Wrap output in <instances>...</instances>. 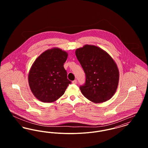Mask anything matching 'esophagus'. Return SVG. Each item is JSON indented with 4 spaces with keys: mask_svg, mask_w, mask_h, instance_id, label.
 I'll list each match as a JSON object with an SVG mask.
<instances>
[{
    "mask_svg": "<svg viewBox=\"0 0 148 148\" xmlns=\"http://www.w3.org/2000/svg\"><path fill=\"white\" fill-rule=\"evenodd\" d=\"M73 84H76L77 83V80H74V81H73V82H72Z\"/></svg>",
    "mask_w": 148,
    "mask_h": 148,
    "instance_id": "obj_1",
    "label": "esophagus"
}]
</instances>
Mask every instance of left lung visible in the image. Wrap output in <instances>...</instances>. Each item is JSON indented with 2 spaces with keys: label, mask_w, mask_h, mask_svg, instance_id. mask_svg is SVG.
Masks as SVG:
<instances>
[{
  "label": "left lung",
  "mask_w": 148,
  "mask_h": 148,
  "mask_svg": "<svg viewBox=\"0 0 148 148\" xmlns=\"http://www.w3.org/2000/svg\"><path fill=\"white\" fill-rule=\"evenodd\" d=\"M75 55L86 75L80 86L86 98L100 103L112 98L116 91L119 71L113 58L105 50L93 45H85L75 50Z\"/></svg>",
  "instance_id": "1"
}]
</instances>
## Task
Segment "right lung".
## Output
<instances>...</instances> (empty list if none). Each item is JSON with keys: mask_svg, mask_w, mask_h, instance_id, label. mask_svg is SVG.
<instances>
[{"mask_svg": "<svg viewBox=\"0 0 148 148\" xmlns=\"http://www.w3.org/2000/svg\"><path fill=\"white\" fill-rule=\"evenodd\" d=\"M68 56L66 51L53 48L44 51L32 64L29 71V85L39 100L54 102L63 95L71 84L64 68Z\"/></svg>", "mask_w": 148, "mask_h": 148, "instance_id": "1", "label": "right lung"}]
</instances>
